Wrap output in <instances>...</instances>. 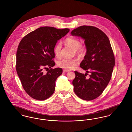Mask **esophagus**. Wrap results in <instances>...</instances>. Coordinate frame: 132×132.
<instances>
[{"label": "esophagus", "mask_w": 132, "mask_h": 132, "mask_svg": "<svg viewBox=\"0 0 132 132\" xmlns=\"http://www.w3.org/2000/svg\"><path fill=\"white\" fill-rule=\"evenodd\" d=\"M70 71H69V70H63V72H69Z\"/></svg>", "instance_id": "34e87169"}]
</instances>
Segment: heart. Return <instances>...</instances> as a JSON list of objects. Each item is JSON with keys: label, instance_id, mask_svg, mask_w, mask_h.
Here are the masks:
<instances>
[{"label": "heart", "instance_id": "1", "mask_svg": "<svg viewBox=\"0 0 132 132\" xmlns=\"http://www.w3.org/2000/svg\"><path fill=\"white\" fill-rule=\"evenodd\" d=\"M65 44L75 50V52L79 55H82L86 50L84 46L80 45V42L78 39L75 38H68L65 40ZM61 44L58 43L54 48V53L57 57L61 55ZM79 63L78 59L63 58L58 62V66L63 69L71 70L73 69Z\"/></svg>", "mask_w": 132, "mask_h": 132}]
</instances>
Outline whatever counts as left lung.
<instances>
[{
  "label": "left lung",
  "instance_id": "obj_1",
  "mask_svg": "<svg viewBox=\"0 0 132 132\" xmlns=\"http://www.w3.org/2000/svg\"><path fill=\"white\" fill-rule=\"evenodd\" d=\"M71 34L84 39L87 50L80 65L86 73L75 71L74 90L82 100L92 101L102 93L111 79L115 58L110 43L103 31L93 26H82ZM87 72L91 73L89 78H86Z\"/></svg>",
  "mask_w": 132,
  "mask_h": 132
}]
</instances>
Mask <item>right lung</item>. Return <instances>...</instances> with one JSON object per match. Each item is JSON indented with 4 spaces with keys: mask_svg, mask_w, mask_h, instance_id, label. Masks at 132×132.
I'll return each instance as SVG.
<instances>
[{
    "mask_svg": "<svg viewBox=\"0 0 132 132\" xmlns=\"http://www.w3.org/2000/svg\"><path fill=\"white\" fill-rule=\"evenodd\" d=\"M69 29L43 27L22 38L16 53V71L22 86L31 97L44 101L53 94L57 78L62 74L61 68L52 69L55 63L54 48ZM49 67L46 74L43 68Z\"/></svg>",
    "mask_w": 132,
    "mask_h": 132,
    "instance_id": "right-lung-1",
    "label": "right lung"
}]
</instances>
